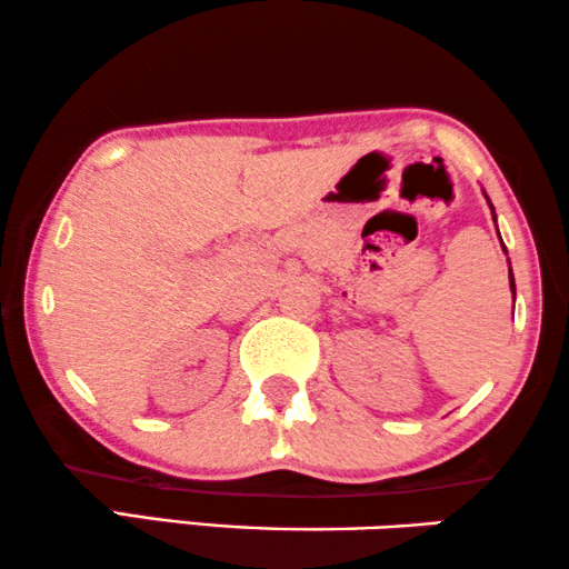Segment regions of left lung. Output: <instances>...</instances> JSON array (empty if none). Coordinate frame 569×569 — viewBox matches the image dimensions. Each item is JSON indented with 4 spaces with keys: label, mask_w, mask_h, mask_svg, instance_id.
I'll return each instance as SVG.
<instances>
[{
    "label": "left lung",
    "mask_w": 569,
    "mask_h": 569,
    "mask_svg": "<svg viewBox=\"0 0 569 569\" xmlns=\"http://www.w3.org/2000/svg\"><path fill=\"white\" fill-rule=\"evenodd\" d=\"M490 208H492V204H490ZM492 220H496V218H492ZM510 282H513V274H510ZM510 287H513V284H510Z\"/></svg>",
    "instance_id": "left-lung-1"
}]
</instances>
